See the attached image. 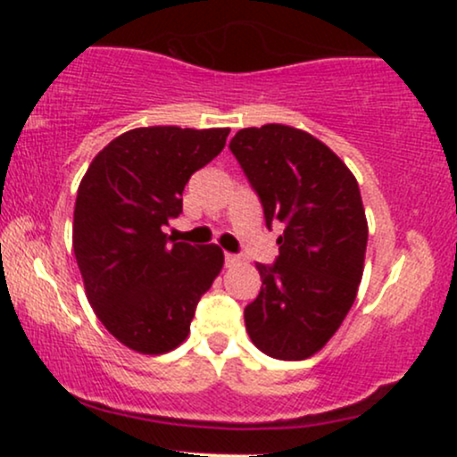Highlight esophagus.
<instances>
[{
    "label": "esophagus",
    "mask_w": 457,
    "mask_h": 457,
    "mask_svg": "<svg viewBox=\"0 0 457 457\" xmlns=\"http://www.w3.org/2000/svg\"><path fill=\"white\" fill-rule=\"evenodd\" d=\"M238 260H240L238 255H234V253H225V264H228V266L236 264V262H238Z\"/></svg>",
    "instance_id": "obj_1"
}]
</instances>
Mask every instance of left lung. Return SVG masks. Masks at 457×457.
<instances>
[{"mask_svg": "<svg viewBox=\"0 0 457 457\" xmlns=\"http://www.w3.org/2000/svg\"><path fill=\"white\" fill-rule=\"evenodd\" d=\"M229 150L266 225L283 223L275 264H258L246 333L272 359H309L342 327L363 277L367 219L356 178L328 145L286 124L238 130Z\"/></svg>", "mask_w": 457, "mask_h": 457, "instance_id": "left-lung-1", "label": "left lung"}]
</instances>
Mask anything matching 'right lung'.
I'll return each instance as SVG.
<instances>
[{
    "label": "right lung",
    "mask_w": 457,
    "mask_h": 457,
    "mask_svg": "<svg viewBox=\"0 0 457 457\" xmlns=\"http://www.w3.org/2000/svg\"><path fill=\"white\" fill-rule=\"evenodd\" d=\"M229 129L145 127L94 156L75 202L72 249L87 301L127 348L162 354L187 339L199 298L223 269L217 245L162 232L188 178L223 150Z\"/></svg>",
    "instance_id": "right-lung-1"
}]
</instances>
